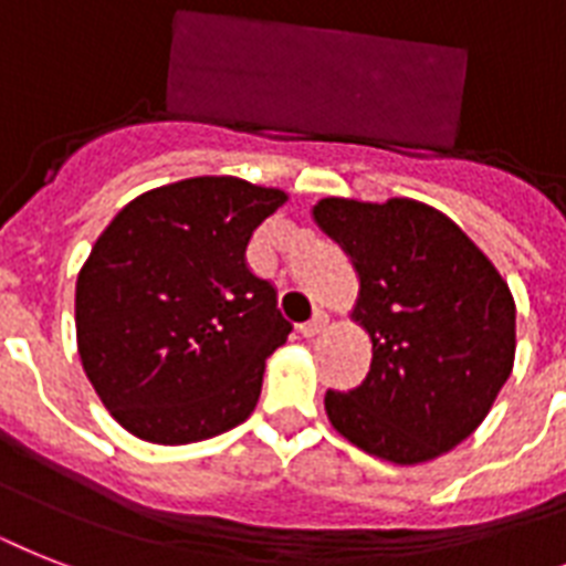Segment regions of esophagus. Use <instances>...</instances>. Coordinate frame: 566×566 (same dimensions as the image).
Instances as JSON below:
<instances>
[{"label": "esophagus", "instance_id": "obj_1", "mask_svg": "<svg viewBox=\"0 0 566 566\" xmlns=\"http://www.w3.org/2000/svg\"><path fill=\"white\" fill-rule=\"evenodd\" d=\"M325 325H328V314H325V311H316V314L311 316L305 325H298V331H302V337L311 339V337H316V334H323Z\"/></svg>", "mask_w": 566, "mask_h": 566}]
</instances>
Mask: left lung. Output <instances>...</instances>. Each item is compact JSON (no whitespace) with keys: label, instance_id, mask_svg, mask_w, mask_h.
<instances>
[{"label":"left lung","instance_id":"1","mask_svg":"<svg viewBox=\"0 0 566 566\" xmlns=\"http://www.w3.org/2000/svg\"><path fill=\"white\" fill-rule=\"evenodd\" d=\"M316 227L352 261L371 369L325 395L331 427L392 465L433 462L485 421L514 366V296L489 255L427 203L323 197Z\"/></svg>","mask_w":566,"mask_h":566}]
</instances>
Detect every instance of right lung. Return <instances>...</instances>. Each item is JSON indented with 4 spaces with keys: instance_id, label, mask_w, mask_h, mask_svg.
I'll list each match as a JSON object with an SVG mask.
<instances>
[{
    "instance_id": "1",
    "label": "right lung",
    "mask_w": 566,
    "mask_h": 566,
    "mask_svg": "<svg viewBox=\"0 0 566 566\" xmlns=\"http://www.w3.org/2000/svg\"><path fill=\"white\" fill-rule=\"evenodd\" d=\"M282 188L191 177L109 220L75 284L77 355L101 403L154 444L203 442L252 416L291 323L247 268Z\"/></svg>"
}]
</instances>
